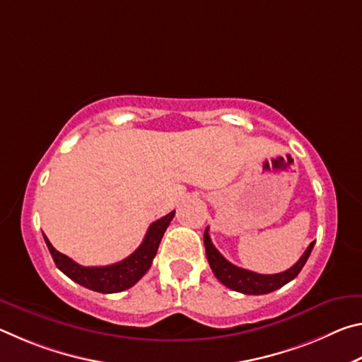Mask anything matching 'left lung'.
Here are the masks:
<instances>
[{
	"mask_svg": "<svg viewBox=\"0 0 362 362\" xmlns=\"http://www.w3.org/2000/svg\"><path fill=\"white\" fill-rule=\"evenodd\" d=\"M204 246H206L207 262H209L212 272L220 283L236 292L247 293V296H263V293H269L279 289V287L291 283V281L297 276L300 269H302L306 263V260H308L315 243H311L310 246L306 247L303 255L300 257L296 265L291 267L289 269H286L283 273H276V274H259V273L249 272V269L233 265V263L226 260L212 244L211 236H209V228H206L204 231Z\"/></svg>",
	"mask_w": 362,
	"mask_h": 362,
	"instance_id": "8db88e82",
	"label": "left lung"
}]
</instances>
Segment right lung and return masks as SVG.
Here are the masks:
<instances>
[{
    "label": "right lung",
    "mask_w": 362,
    "mask_h": 362,
    "mask_svg": "<svg viewBox=\"0 0 362 362\" xmlns=\"http://www.w3.org/2000/svg\"><path fill=\"white\" fill-rule=\"evenodd\" d=\"M175 211L169 212L168 216L161 217L156 222L150 225L148 231L144 238V241L140 246L134 250V252L126 257L124 260L113 265L107 267H83L78 265L76 262H73L70 257L59 252L45 236L46 246L51 252L54 262H56L57 268L66 274L71 281H75L79 286L86 287V289L102 292V293H115L121 292L132 287L137 281L148 272L151 267L153 259L158 252L159 243L163 240L164 231L168 230L170 220L174 218Z\"/></svg>",
    "instance_id": "1"
}]
</instances>
